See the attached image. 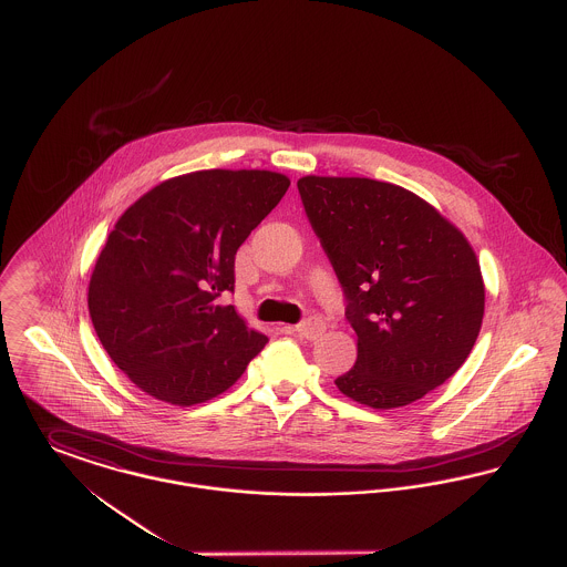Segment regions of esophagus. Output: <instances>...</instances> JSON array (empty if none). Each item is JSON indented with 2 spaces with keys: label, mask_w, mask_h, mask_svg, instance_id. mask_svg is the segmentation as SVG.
<instances>
[{
  "label": "esophagus",
  "mask_w": 567,
  "mask_h": 567,
  "mask_svg": "<svg viewBox=\"0 0 567 567\" xmlns=\"http://www.w3.org/2000/svg\"><path fill=\"white\" fill-rule=\"evenodd\" d=\"M297 336L306 340H317L324 333V323L319 319H306L303 323L296 324Z\"/></svg>",
  "instance_id": "obj_1"
}]
</instances>
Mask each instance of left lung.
<instances>
[{"label":"left lung","mask_w":567,"mask_h":567,"mask_svg":"<svg viewBox=\"0 0 567 567\" xmlns=\"http://www.w3.org/2000/svg\"><path fill=\"white\" fill-rule=\"evenodd\" d=\"M297 189L357 333V361L336 386L374 410L421 400L457 372L481 333L485 280L472 244L400 185L310 174Z\"/></svg>","instance_id":"obj_1"}]
</instances>
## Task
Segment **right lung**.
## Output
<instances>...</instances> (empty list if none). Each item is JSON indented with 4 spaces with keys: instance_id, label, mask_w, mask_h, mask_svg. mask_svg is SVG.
Returning a JSON list of instances; mask_svg holds the SVG:
<instances>
[{
    "instance_id": "right-lung-1",
    "label": "right lung",
    "mask_w": 567,
    "mask_h": 567,
    "mask_svg": "<svg viewBox=\"0 0 567 567\" xmlns=\"http://www.w3.org/2000/svg\"><path fill=\"white\" fill-rule=\"evenodd\" d=\"M291 185L270 169H199L146 190L118 216L89 280V315L110 359L146 395L208 402L268 338L218 296L236 252Z\"/></svg>"
}]
</instances>
